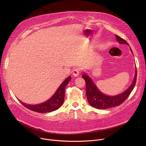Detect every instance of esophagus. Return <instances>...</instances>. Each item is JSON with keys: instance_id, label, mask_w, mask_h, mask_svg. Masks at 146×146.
I'll return each instance as SVG.
<instances>
[{"instance_id": "obj_1", "label": "esophagus", "mask_w": 146, "mask_h": 146, "mask_svg": "<svg viewBox=\"0 0 146 146\" xmlns=\"http://www.w3.org/2000/svg\"><path fill=\"white\" fill-rule=\"evenodd\" d=\"M80 72V69L79 68H75L74 70H73V75L74 76V77H77L78 75L79 74Z\"/></svg>"}]
</instances>
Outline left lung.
Masks as SVG:
<instances>
[{"label":"left lung","mask_w":146,"mask_h":146,"mask_svg":"<svg viewBox=\"0 0 146 146\" xmlns=\"http://www.w3.org/2000/svg\"><path fill=\"white\" fill-rule=\"evenodd\" d=\"M115 37L117 41L119 44H125L129 45L127 42L122 39V38L117 35H115ZM129 48L130 51L133 54L131 47H129ZM82 77L85 79L86 82V94L89 104L95 108L105 110L118 106L126 100V99L131 94L135 86L137 79V69L135 67L134 78L131 85L123 92L115 96H110L103 94L98 88L92 79L89 77L86 73L84 72Z\"/></svg>","instance_id":"obj_1"}]
</instances>
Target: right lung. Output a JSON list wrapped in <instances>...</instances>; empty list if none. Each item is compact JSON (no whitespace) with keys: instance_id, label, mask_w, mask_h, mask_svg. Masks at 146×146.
I'll return each instance as SVG.
<instances>
[{"instance_id":"obj_1","label":"right lung","mask_w":146,"mask_h":146,"mask_svg":"<svg viewBox=\"0 0 146 146\" xmlns=\"http://www.w3.org/2000/svg\"><path fill=\"white\" fill-rule=\"evenodd\" d=\"M71 79V76H68L67 78L58 88L54 94L45 102L35 105L27 104L20 100L19 102L28 109L39 113H47L56 111L58 110L64 102L65 88L70 81Z\"/></svg>"}]
</instances>
